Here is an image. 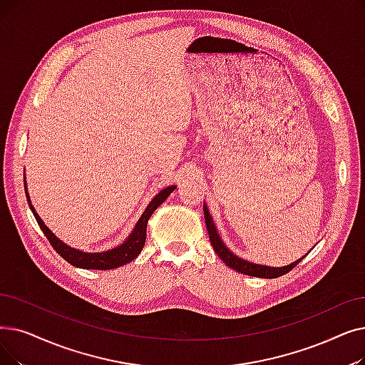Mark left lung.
Here are the masks:
<instances>
[{
	"label": "left lung",
	"mask_w": 365,
	"mask_h": 365,
	"mask_svg": "<svg viewBox=\"0 0 365 365\" xmlns=\"http://www.w3.org/2000/svg\"><path fill=\"white\" fill-rule=\"evenodd\" d=\"M202 209H204V219H205V227H207V231H209V235H210V243L215 249V252L217 253V257L224 261L230 268H232V270L239 272V273H243V274H247V276H252V277H262V279H276V277H280L283 274H287L288 272H291L292 268L299 262L303 261V258L297 259L295 262L289 264V265H284V267H270V265H261V264H255V262H250V261H246L240 257H237L235 253H232L227 245L224 243V240L220 239V235L216 230V225L213 222V217L207 209V204H202Z\"/></svg>",
	"instance_id": "obj_1"
}]
</instances>
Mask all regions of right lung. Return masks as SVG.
I'll list each match as a JSON object with an SVG mask.
<instances>
[{
  "instance_id": "1",
  "label": "right lung",
  "mask_w": 365,
  "mask_h": 365,
  "mask_svg": "<svg viewBox=\"0 0 365 365\" xmlns=\"http://www.w3.org/2000/svg\"><path fill=\"white\" fill-rule=\"evenodd\" d=\"M174 189H176V185L167 186V187L161 189V191L152 198V201L145 209L143 215H141L140 219L137 220V224L133 228V231L130 232V235L126 237V239L120 245H118L112 249L101 250V252H86L82 249L71 247L67 243L59 240L58 237L44 225V222L36 212L34 205L31 204V198L28 195L26 180H25V194H26L29 209L34 213L36 220L38 222V225H40L41 231L44 232V235L47 237V240L51 242L52 247L67 262H70L71 265H74L77 268H85V270H110V268H118L123 264H128L133 259H135L138 257V253L141 252V249H143V246H145L148 222H149L150 216L170 197V194L174 191Z\"/></svg>"
}]
</instances>
